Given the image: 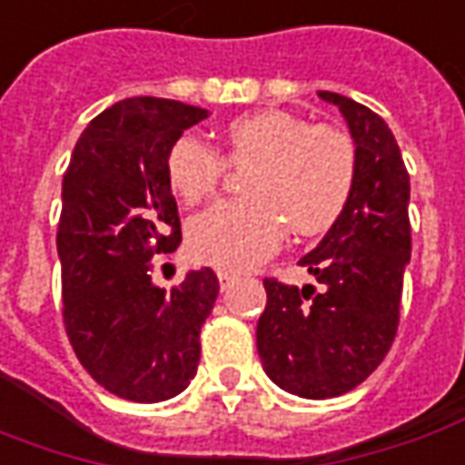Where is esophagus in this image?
<instances>
[{
  "label": "esophagus",
  "mask_w": 465,
  "mask_h": 465,
  "mask_svg": "<svg viewBox=\"0 0 465 465\" xmlns=\"http://www.w3.org/2000/svg\"><path fill=\"white\" fill-rule=\"evenodd\" d=\"M236 282V274L229 272V270H219V285L221 290H229V287Z\"/></svg>",
  "instance_id": "obj_1"
}]
</instances>
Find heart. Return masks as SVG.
<instances>
[{
    "label": "heart",
    "instance_id": "b5f03b06",
    "mask_svg": "<svg viewBox=\"0 0 465 465\" xmlns=\"http://www.w3.org/2000/svg\"><path fill=\"white\" fill-rule=\"evenodd\" d=\"M223 153L232 165H252L249 198L221 201L188 223L193 257L221 270H246L270 257L285 223L298 236L325 232L351 198L356 147L339 126L285 112L246 114L223 126ZM223 167L213 147L185 134L167 153V183L183 203H201Z\"/></svg>",
    "mask_w": 465,
    "mask_h": 465
}]
</instances>
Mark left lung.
<instances>
[{
    "label": "left lung",
    "mask_w": 465,
    "mask_h": 465,
    "mask_svg": "<svg viewBox=\"0 0 465 465\" xmlns=\"http://www.w3.org/2000/svg\"><path fill=\"white\" fill-rule=\"evenodd\" d=\"M356 144L349 203L321 244L300 259L321 290L264 280L257 351L280 390L328 400L359 387L390 351L410 264V175L387 122L333 91Z\"/></svg>",
    "instance_id": "left-lung-1"
}]
</instances>
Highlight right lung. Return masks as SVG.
<instances>
[{
	"mask_svg": "<svg viewBox=\"0 0 465 465\" xmlns=\"http://www.w3.org/2000/svg\"><path fill=\"white\" fill-rule=\"evenodd\" d=\"M206 116L170 99L119 101L84 129L63 175L65 333L88 374L132 402H165L191 384L201 325L219 295L208 267L170 292L153 282L154 254L180 244L167 153Z\"/></svg>",
	"mask_w": 465,
	"mask_h": 465,
	"instance_id": "right-lung-1",
	"label": "right lung"
}]
</instances>
